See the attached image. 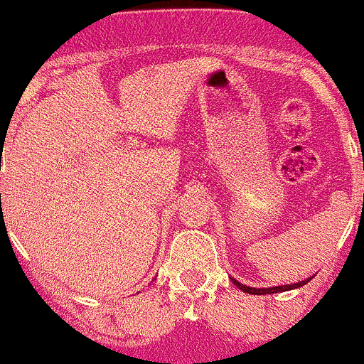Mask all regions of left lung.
I'll return each instance as SVG.
<instances>
[{"label": "left lung", "instance_id": "obj_1", "mask_svg": "<svg viewBox=\"0 0 364 364\" xmlns=\"http://www.w3.org/2000/svg\"><path fill=\"white\" fill-rule=\"evenodd\" d=\"M232 282L236 284L237 288L245 293H250V295H272V293H279V291H289V289H295V288H302L304 284L309 282V279L306 280H300L296 284H286V286H275V288H250V286H245V284L237 282L236 279H232Z\"/></svg>", "mask_w": 364, "mask_h": 364}]
</instances>
